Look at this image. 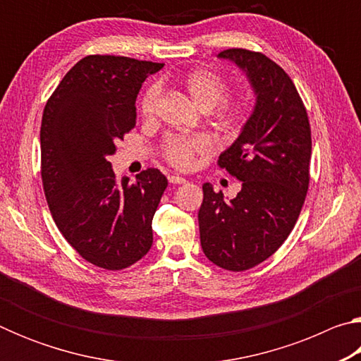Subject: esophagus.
Here are the masks:
<instances>
[{"label":"esophagus","instance_id":"obj_1","mask_svg":"<svg viewBox=\"0 0 361 361\" xmlns=\"http://www.w3.org/2000/svg\"><path fill=\"white\" fill-rule=\"evenodd\" d=\"M169 183H172V185H185L186 178H183V176H178V175H170Z\"/></svg>","mask_w":361,"mask_h":361}]
</instances>
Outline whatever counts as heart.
<instances>
[{
  "label": "heart",
  "mask_w": 361,
  "mask_h": 361,
  "mask_svg": "<svg viewBox=\"0 0 361 361\" xmlns=\"http://www.w3.org/2000/svg\"><path fill=\"white\" fill-rule=\"evenodd\" d=\"M180 85L194 105L202 111H210L216 106L219 118L228 124H235L242 118L243 102L234 97H224L228 92V82L219 73L210 68H194L180 79ZM159 100H161V85L152 82L140 95V114L145 119H151L157 111ZM210 149L209 140L204 137H169L162 145V157L172 167L188 170L192 167L195 157L207 154Z\"/></svg>",
  "instance_id": "1"
}]
</instances>
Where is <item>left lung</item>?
I'll return each instance as SVG.
<instances>
[{"instance_id":"obj_1","label":"left lung","mask_w":361,"mask_h":361,"mask_svg":"<svg viewBox=\"0 0 361 361\" xmlns=\"http://www.w3.org/2000/svg\"><path fill=\"white\" fill-rule=\"evenodd\" d=\"M247 73L256 94L255 111L218 166L242 181L235 199L202 186L200 245L213 264L242 272L266 261L290 235L309 189L312 138L307 111L291 78L264 54L226 49Z\"/></svg>"}]
</instances>
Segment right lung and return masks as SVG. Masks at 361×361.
Segmentation results:
<instances>
[{
    "instance_id": "obj_1",
    "label": "right lung",
    "mask_w": 361,
    "mask_h": 361,
    "mask_svg": "<svg viewBox=\"0 0 361 361\" xmlns=\"http://www.w3.org/2000/svg\"><path fill=\"white\" fill-rule=\"evenodd\" d=\"M164 63L87 56L66 73L41 121V180L59 231L79 256L106 271L142 259L167 178L146 169L118 180L109 156L137 124L135 100Z\"/></svg>"
}]
</instances>
